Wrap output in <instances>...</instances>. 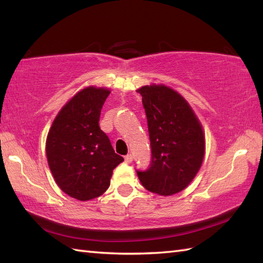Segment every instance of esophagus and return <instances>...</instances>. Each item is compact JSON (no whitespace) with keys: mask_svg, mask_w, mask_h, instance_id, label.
Returning a JSON list of instances; mask_svg holds the SVG:
<instances>
[{"mask_svg":"<svg viewBox=\"0 0 263 263\" xmlns=\"http://www.w3.org/2000/svg\"><path fill=\"white\" fill-rule=\"evenodd\" d=\"M124 159H125V163H128V164H130V163H131V161L133 160V157H132V155H131V154H128V155H126V156H125V157H124Z\"/></svg>","mask_w":263,"mask_h":263,"instance_id":"34e87169","label":"esophagus"}]
</instances>
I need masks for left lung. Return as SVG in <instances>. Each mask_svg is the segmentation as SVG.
<instances>
[{
    "label": "left lung",
    "mask_w": 263,
    "mask_h": 263,
    "mask_svg": "<svg viewBox=\"0 0 263 263\" xmlns=\"http://www.w3.org/2000/svg\"><path fill=\"white\" fill-rule=\"evenodd\" d=\"M142 96L152 147V163L137 174L148 191L172 195L197 175L204 156V137L197 116L180 93L166 86H144Z\"/></svg>",
    "instance_id": "obj_1"
}]
</instances>
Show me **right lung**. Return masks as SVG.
Masks as SVG:
<instances>
[{
  "instance_id": "obj_1",
  "label": "right lung",
  "mask_w": 263,
  "mask_h": 263,
  "mask_svg": "<svg viewBox=\"0 0 263 263\" xmlns=\"http://www.w3.org/2000/svg\"><path fill=\"white\" fill-rule=\"evenodd\" d=\"M109 90L88 87L55 117L46 140L48 166L60 189L80 201L102 195L123 157L115 154L99 127L100 110Z\"/></svg>"
}]
</instances>
